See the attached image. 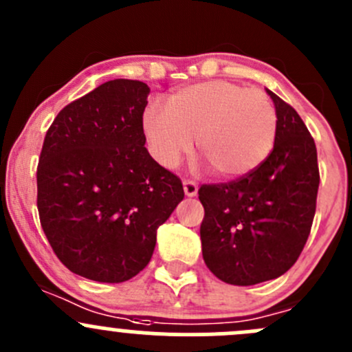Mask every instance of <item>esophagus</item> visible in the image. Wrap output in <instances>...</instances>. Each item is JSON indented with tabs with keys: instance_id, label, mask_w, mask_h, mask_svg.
<instances>
[{
	"instance_id": "obj_1",
	"label": "esophagus",
	"mask_w": 352,
	"mask_h": 352,
	"mask_svg": "<svg viewBox=\"0 0 352 352\" xmlns=\"http://www.w3.org/2000/svg\"><path fill=\"white\" fill-rule=\"evenodd\" d=\"M197 184L192 182V180H184V192H186L187 197L197 196Z\"/></svg>"
}]
</instances>
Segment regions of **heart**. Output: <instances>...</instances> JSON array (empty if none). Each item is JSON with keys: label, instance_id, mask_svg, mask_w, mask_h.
Returning <instances> with one entry per match:
<instances>
[{"label": "heart", "instance_id": "b5f03b06", "mask_svg": "<svg viewBox=\"0 0 352 352\" xmlns=\"http://www.w3.org/2000/svg\"><path fill=\"white\" fill-rule=\"evenodd\" d=\"M278 116L261 90L225 80L180 88L168 105L151 104L143 113V133L153 158L175 168L197 146L225 179L254 172L272 151Z\"/></svg>", "mask_w": 352, "mask_h": 352}]
</instances>
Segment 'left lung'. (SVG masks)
Masks as SVG:
<instances>
[{
	"mask_svg": "<svg viewBox=\"0 0 352 352\" xmlns=\"http://www.w3.org/2000/svg\"><path fill=\"white\" fill-rule=\"evenodd\" d=\"M267 91L278 116L274 148L261 166L199 189L202 257L221 281L252 286L283 276L310 235L317 208V148L298 112Z\"/></svg>",
	"mask_w": 352,
	"mask_h": 352,
	"instance_id": "left-lung-1",
	"label": "left lung"
}]
</instances>
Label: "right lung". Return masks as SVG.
<instances>
[{"label": "right lung", "instance_id": "obj_1", "mask_svg": "<svg viewBox=\"0 0 352 352\" xmlns=\"http://www.w3.org/2000/svg\"><path fill=\"white\" fill-rule=\"evenodd\" d=\"M150 87L112 80L66 105L37 166L41 225L71 272L124 283L153 255L156 230L184 199L182 182L144 148Z\"/></svg>", "mask_w": 352, "mask_h": 352}]
</instances>
